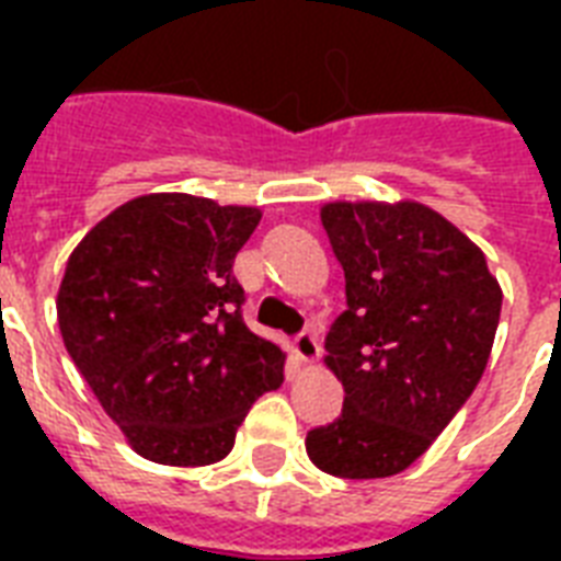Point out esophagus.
<instances>
[{"instance_id":"34e87169","label":"esophagus","mask_w":561,"mask_h":561,"mask_svg":"<svg viewBox=\"0 0 561 561\" xmlns=\"http://www.w3.org/2000/svg\"><path fill=\"white\" fill-rule=\"evenodd\" d=\"M294 355H297V360H302V364H314L317 358H320V343H317V337L311 332H302L294 337Z\"/></svg>"}]
</instances>
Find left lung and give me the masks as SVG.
<instances>
[{
  "label": "left lung",
  "mask_w": 561,
  "mask_h": 561,
  "mask_svg": "<svg viewBox=\"0 0 561 561\" xmlns=\"http://www.w3.org/2000/svg\"><path fill=\"white\" fill-rule=\"evenodd\" d=\"M320 218L346 276V311L325 334L346 396L306 451L334 478H390L474 392L504 294L480 247L422 203H329Z\"/></svg>",
  "instance_id": "obj_1"
}]
</instances>
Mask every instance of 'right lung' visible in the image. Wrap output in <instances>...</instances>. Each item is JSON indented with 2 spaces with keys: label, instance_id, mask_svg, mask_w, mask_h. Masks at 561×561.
Masks as SVG:
<instances>
[{
  "label": "right lung",
  "instance_id": "1",
  "mask_svg": "<svg viewBox=\"0 0 561 561\" xmlns=\"http://www.w3.org/2000/svg\"><path fill=\"white\" fill-rule=\"evenodd\" d=\"M259 220L253 206L145 194L99 220L66 262V352L145 460H224L250 404L285 381V355L247 329L232 276Z\"/></svg>",
  "mask_w": 561,
  "mask_h": 561
}]
</instances>
